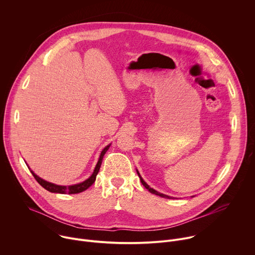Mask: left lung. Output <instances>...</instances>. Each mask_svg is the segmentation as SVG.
Listing matches in <instances>:
<instances>
[{"label":"left lung","mask_w":255,"mask_h":255,"mask_svg":"<svg viewBox=\"0 0 255 255\" xmlns=\"http://www.w3.org/2000/svg\"><path fill=\"white\" fill-rule=\"evenodd\" d=\"M137 173H138V175H139V177H140V180H141V183H142V185L146 188L150 193H152V194H154V195H157V196H160V197H162V198H168V199H170V197H168V196H166V195H163V194H160V193H158L157 191H155V190H153L152 188H150L146 183H145V181L143 180V178L140 176V174H139V172L137 171Z\"/></svg>","instance_id":"1"}]
</instances>
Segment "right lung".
Listing matches in <instances>:
<instances>
[{
	"mask_svg": "<svg viewBox=\"0 0 255 255\" xmlns=\"http://www.w3.org/2000/svg\"><path fill=\"white\" fill-rule=\"evenodd\" d=\"M111 144H109L108 146H106L104 148V150L102 151L101 155H100V158H99V161L95 167V170L93 172V174L88 178L86 179L85 181H83V183L81 184H77V185H72V186H68V187H65V186H58V185H54V184H51V183H48V181L40 178L39 176L36 175L33 171H31V173L33 174L34 178L37 180V183L43 187L45 190H47L48 192H51V193H58V194H79V193H82L84 191H86L88 188H90L96 180V176L99 172V169L101 167V164H102V160H103V157L105 155V153L107 152V150L109 149V147H110Z\"/></svg>",
	"mask_w": 255,
	"mask_h": 255,
	"instance_id": "right-lung-1",
	"label": "right lung"
}]
</instances>
